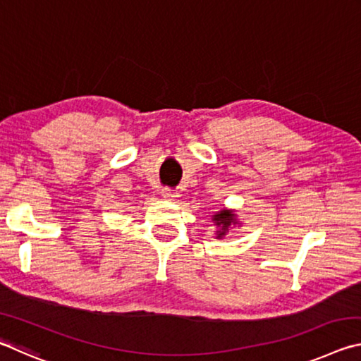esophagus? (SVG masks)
Segmentation results:
<instances>
[{
    "instance_id": "obj_1",
    "label": "esophagus",
    "mask_w": 361,
    "mask_h": 361,
    "mask_svg": "<svg viewBox=\"0 0 361 361\" xmlns=\"http://www.w3.org/2000/svg\"><path fill=\"white\" fill-rule=\"evenodd\" d=\"M162 195L166 199H173V197H176V192L173 191V189H170V188H164L162 189Z\"/></svg>"
}]
</instances>
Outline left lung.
I'll return each mask as SVG.
<instances>
[{
    "label": "left lung",
    "instance_id": "8db88e82",
    "mask_svg": "<svg viewBox=\"0 0 361 361\" xmlns=\"http://www.w3.org/2000/svg\"><path fill=\"white\" fill-rule=\"evenodd\" d=\"M213 221H215L219 228H221L218 231V239H221V237L226 234V231L229 229V226L235 224V215L232 212L221 210L218 215L213 216Z\"/></svg>",
    "mask_w": 361,
    "mask_h": 361
}]
</instances>
